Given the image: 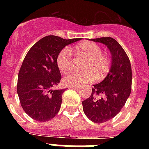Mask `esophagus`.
<instances>
[{
  "instance_id": "34e87169",
  "label": "esophagus",
  "mask_w": 149,
  "mask_h": 149,
  "mask_svg": "<svg viewBox=\"0 0 149 149\" xmlns=\"http://www.w3.org/2000/svg\"><path fill=\"white\" fill-rule=\"evenodd\" d=\"M70 87L72 89H75V90H79L78 86H70Z\"/></svg>"
}]
</instances>
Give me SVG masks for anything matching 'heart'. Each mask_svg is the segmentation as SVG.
I'll list each match as a JSON object with an SVG mask.
<instances>
[{
    "instance_id": "1",
    "label": "heart",
    "mask_w": 149,
    "mask_h": 149,
    "mask_svg": "<svg viewBox=\"0 0 149 149\" xmlns=\"http://www.w3.org/2000/svg\"><path fill=\"white\" fill-rule=\"evenodd\" d=\"M77 51L87 58L84 71L72 70L65 75L64 83L68 86H79L93 82L94 79L104 78L111 68L108 56L101 53V48L91 42H84L77 46ZM56 63L61 72H67L72 68L71 50L65 47L59 52Z\"/></svg>"
}]
</instances>
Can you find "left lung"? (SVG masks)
<instances>
[{
    "label": "left lung",
    "instance_id": "8db88e82",
    "mask_svg": "<svg viewBox=\"0 0 149 149\" xmlns=\"http://www.w3.org/2000/svg\"><path fill=\"white\" fill-rule=\"evenodd\" d=\"M104 44L111 52L108 74L100 84L93 85L91 97L82 102L86 116L93 122L101 124L114 118L125 106L132 91L131 63L121 45L111 37L91 38ZM101 95L100 98L96 97Z\"/></svg>",
    "mask_w": 149,
    "mask_h": 149
}]
</instances>
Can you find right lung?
Instances as JSON below:
<instances>
[{"label": "right lung", "instance_id": "right-lung-1", "mask_svg": "<svg viewBox=\"0 0 149 149\" xmlns=\"http://www.w3.org/2000/svg\"><path fill=\"white\" fill-rule=\"evenodd\" d=\"M81 38L64 39L48 36L30 49L18 72L17 92L24 112L41 122L58 113L65 89L53 90L61 79L56 58L61 50Z\"/></svg>", "mask_w": 149, "mask_h": 149}]
</instances>
